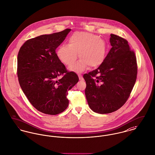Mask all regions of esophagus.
<instances>
[{
    "instance_id": "esophagus-1",
    "label": "esophagus",
    "mask_w": 155,
    "mask_h": 155,
    "mask_svg": "<svg viewBox=\"0 0 155 155\" xmlns=\"http://www.w3.org/2000/svg\"><path fill=\"white\" fill-rule=\"evenodd\" d=\"M78 77H79V80H80V81H83V76H82V75H81V74H78Z\"/></svg>"
}]
</instances>
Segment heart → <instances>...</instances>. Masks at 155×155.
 I'll return each mask as SVG.
<instances>
[{
	"label": "heart",
	"instance_id": "b5f03b06",
	"mask_svg": "<svg viewBox=\"0 0 155 155\" xmlns=\"http://www.w3.org/2000/svg\"><path fill=\"white\" fill-rule=\"evenodd\" d=\"M106 49L105 41L98 36L85 32H76L68 40V45H60L57 50L59 60L67 65H71L78 58L77 63L69 67L71 71L81 72L88 65L95 68L104 60Z\"/></svg>",
	"mask_w": 155,
	"mask_h": 155
}]
</instances>
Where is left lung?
Returning <instances> with one entry per match:
<instances>
[{"mask_svg":"<svg viewBox=\"0 0 155 155\" xmlns=\"http://www.w3.org/2000/svg\"><path fill=\"white\" fill-rule=\"evenodd\" d=\"M110 36L112 48L102 64L83 75L88 106L99 114L110 113L122 107L129 98L137 77L136 57L127 41L114 34Z\"/></svg>","mask_w":155,"mask_h":155,"instance_id":"8db88e82","label":"left lung"}]
</instances>
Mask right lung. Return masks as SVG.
Segmentation results:
<instances>
[{
	"instance_id": "obj_1",
	"label": "right lung",
	"mask_w": 155,
	"mask_h": 155,
	"mask_svg": "<svg viewBox=\"0 0 155 155\" xmlns=\"http://www.w3.org/2000/svg\"><path fill=\"white\" fill-rule=\"evenodd\" d=\"M70 31L66 29L30 39L18 55L20 86L31 104L47 114H60L68 107V91L79 80L75 72L67 70L55 52ZM60 75L63 77L58 79Z\"/></svg>"
}]
</instances>
